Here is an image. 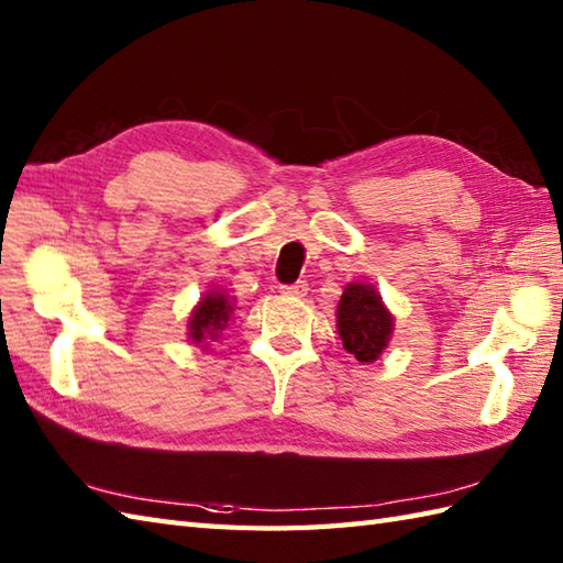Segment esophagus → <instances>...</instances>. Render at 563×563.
<instances>
[{
    "mask_svg": "<svg viewBox=\"0 0 563 563\" xmlns=\"http://www.w3.org/2000/svg\"><path fill=\"white\" fill-rule=\"evenodd\" d=\"M307 290H309V288H307L305 280H297V283H292V285H283V288H280V292L288 295V297H305Z\"/></svg>",
    "mask_w": 563,
    "mask_h": 563,
    "instance_id": "1",
    "label": "esophagus"
}]
</instances>
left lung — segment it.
I'll list each match as a JSON object with an SVG mask.
<instances>
[{"label": "left lung", "instance_id": "1", "mask_svg": "<svg viewBox=\"0 0 563 563\" xmlns=\"http://www.w3.org/2000/svg\"><path fill=\"white\" fill-rule=\"evenodd\" d=\"M391 314L369 285L351 283L339 302V333L343 349L355 361L373 363L387 349L391 336Z\"/></svg>", "mask_w": 563, "mask_h": 563}]
</instances>
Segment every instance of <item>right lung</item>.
<instances>
[{
    "label": "right lung",
    "mask_w": 563,
    "mask_h": 563,
    "mask_svg": "<svg viewBox=\"0 0 563 563\" xmlns=\"http://www.w3.org/2000/svg\"><path fill=\"white\" fill-rule=\"evenodd\" d=\"M232 312H234V307L227 295L210 292L202 297L200 305L196 307L194 317H190V321H188L190 341L202 343L208 339H218L220 331L227 327V321H230Z\"/></svg>",
    "instance_id": "1"
}]
</instances>
